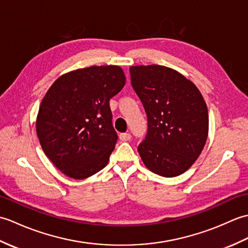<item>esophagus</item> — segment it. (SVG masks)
Masks as SVG:
<instances>
[{
    "label": "esophagus",
    "instance_id": "esophagus-1",
    "mask_svg": "<svg viewBox=\"0 0 248 248\" xmlns=\"http://www.w3.org/2000/svg\"><path fill=\"white\" fill-rule=\"evenodd\" d=\"M119 139L121 141H128L131 140V134L130 133H121L119 135Z\"/></svg>",
    "mask_w": 248,
    "mask_h": 248
}]
</instances>
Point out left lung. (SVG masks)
<instances>
[{
  "label": "left lung",
  "mask_w": 248,
  "mask_h": 248,
  "mask_svg": "<svg viewBox=\"0 0 248 248\" xmlns=\"http://www.w3.org/2000/svg\"><path fill=\"white\" fill-rule=\"evenodd\" d=\"M131 83L148 117L139 146L145 166L162 177L186 171L202 154L209 133L207 104L195 84L161 65L130 67Z\"/></svg>",
  "instance_id": "left-lung-1"
}]
</instances>
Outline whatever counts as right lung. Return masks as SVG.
<instances>
[{"label":"right lung","instance_id":"add662e5","mask_svg":"<svg viewBox=\"0 0 248 248\" xmlns=\"http://www.w3.org/2000/svg\"><path fill=\"white\" fill-rule=\"evenodd\" d=\"M125 84L119 66H92L56 78L40 103L36 132L50 161L72 179L107 166L117 134L109 99Z\"/></svg>","mask_w":248,"mask_h":248}]
</instances>
